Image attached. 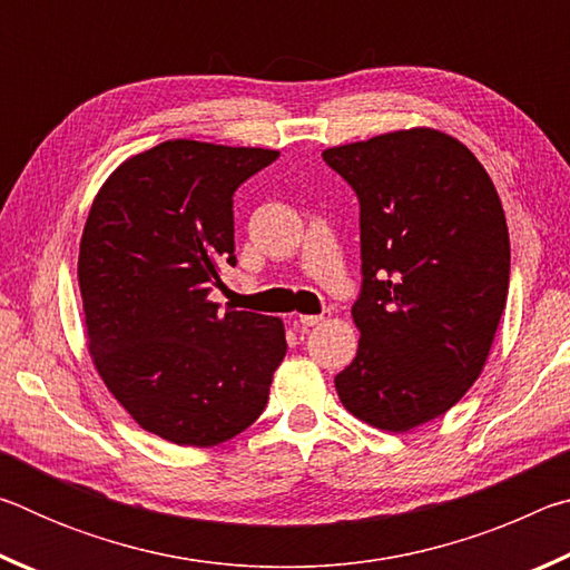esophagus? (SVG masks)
<instances>
[{"label":"esophagus","instance_id":"obj_1","mask_svg":"<svg viewBox=\"0 0 570 570\" xmlns=\"http://www.w3.org/2000/svg\"><path fill=\"white\" fill-rule=\"evenodd\" d=\"M324 322V314H304V316H298V324L302 326H316V324H322Z\"/></svg>","mask_w":570,"mask_h":570}]
</instances>
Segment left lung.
Instances as JSON below:
<instances>
[{"label":"left lung","instance_id":"8db88e82","mask_svg":"<svg viewBox=\"0 0 570 570\" xmlns=\"http://www.w3.org/2000/svg\"><path fill=\"white\" fill-rule=\"evenodd\" d=\"M360 200V350L334 377L354 417L407 432L480 377L505 308L510 238L493 180L450 135L397 130L330 148Z\"/></svg>","mask_w":570,"mask_h":570}]
</instances>
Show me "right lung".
I'll return each mask as SVG.
<instances>
[{"label":"right lung","instance_id":"add662e5","mask_svg":"<svg viewBox=\"0 0 570 570\" xmlns=\"http://www.w3.org/2000/svg\"><path fill=\"white\" fill-rule=\"evenodd\" d=\"M276 158L166 140L105 180L85 224L77 278L92 362L132 420L176 445L244 432L286 354L282 320L218 314L208 298L236 266L234 193Z\"/></svg>","mask_w":570,"mask_h":570}]
</instances>
